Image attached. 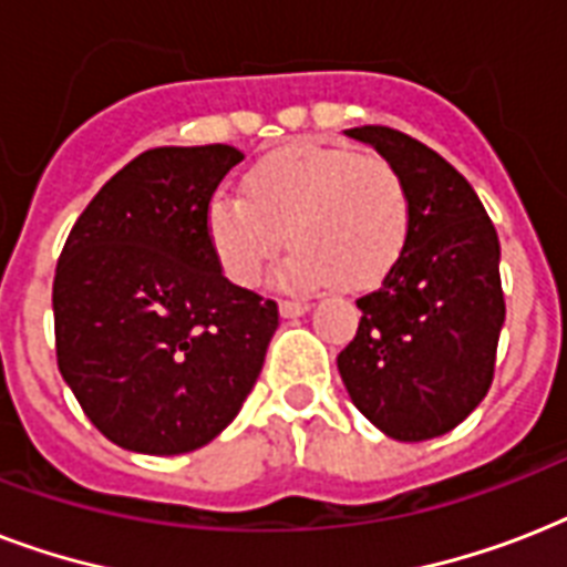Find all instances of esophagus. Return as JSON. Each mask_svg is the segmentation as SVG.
<instances>
[{
    "mask_svg": "<svg viewBox=\"0 0 567 567\" xmlns=\"http://www.w3.org/2000/svg\"><path fill=\"white\" fill-rule=\"evenodd\" d=\"M311 306L309 302L302 300H282L279 302V311H282V318H300V315H306Z\"/></svg>",
    "mask_w": 567,
    "mask_h": 567,
    "instance_id": "obj_1",
    "label": "esophagus"
}]
</instances>
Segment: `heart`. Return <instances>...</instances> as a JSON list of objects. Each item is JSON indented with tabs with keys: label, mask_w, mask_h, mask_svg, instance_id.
<instances>
[{
	"label": "heart",
	"mask_w": 567,
	"mask_h": 567,
	"mask_svg": "<svg viewBox=\"0 0 567 567\" xmlns=\"http://www.w3.org/2000/svg\"><path fill=\"white\" fill-rule=\"evenodd\" d=\"M244 194L212 196L205 231L223 274L252 288L279 256L282 282L311 288L329 276L364 288L391 270L409 235V190L394 164L344 146L291 144L252 164Z\"/></svg>",
	"instance_id": "heart-1"
}]
</instances>
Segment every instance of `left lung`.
<instances>
[{"mask_svg":"<svg viewBox=\"0 0 567 567\" xmlns=\"http://www.w3.org/2000/svg\"><path fill=\"white\" fill-rule=\"evenodd\" d=\"M394 164L409 190V235L338 353L347 394L396 441L439 439L483 403L506 320L501 240L462 173L388 126L347 128Z\"/></svg>","mask_w":567,"mask_h":567,"instance_id":"left-lung-1","label":"left lung"}]
</instances>
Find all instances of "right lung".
I'll use <instances>...</instances> for the list:
<instances>
[{
	"label": "right lung",
	"instance_id": "1",
	"mask_svg": "<svg viewBox=\"0 0 567 567\" xmlns=\"http://www.w3.org/2000/svg\"><path fill=\"white\" fill-rule=\"evenodd\" d=\"M235 146H158L114 173L70 229L52 285L58 371L117 447L179 456L256 385L279 309L231 285L205 231Z\"/></svg>",
	"mask_w": 567,
	"mask_h": 567
}]
</instances>
